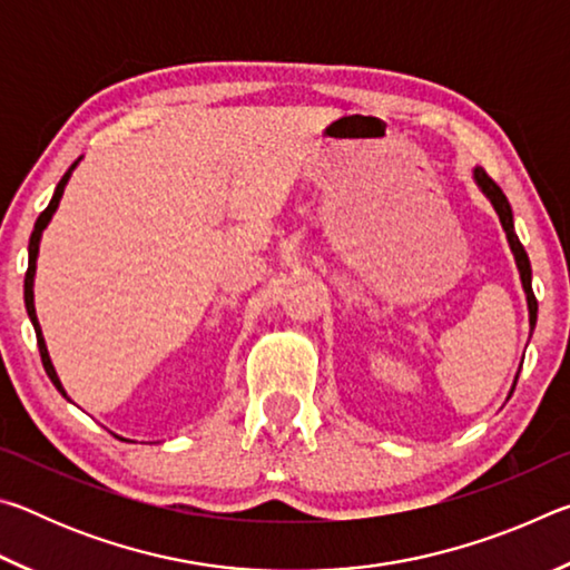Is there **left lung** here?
Here are the masks:
<instances>
[{
    "label": "left lung",
    "mask_w": 570,
    "mask_h": 570,
    "mask_svg": "<svg viewBox=\"0 0 570 570\" xmlns=\"http://www.w3.org/2000/svg\"><path fill=\"white\" fill-rule=\"evenodd\" d=\"M475 180L478 186L482 188V193L490 198V204L495 206L498 216H500V224H503L505 234H508V244H510V250H513L515 256V264H518V272H520V282H523V288H525V296H528V312H530V330L535 326V320H538V302H535V294H533V286H530V262H528V254L523 244H520L518 236H515V228H513V210H510V204L505 198V193L500 190L498 183L488 176L485 170L482 168H475ZM518 382V380H515Z\"/></svg>",
    "instance_id": "1"
}]
</instances>
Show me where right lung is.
I'll list each match as a JSON object with an SVG mask.
<instances>
[{"label": "right lung", "instance_id": "1", "mask_svg": "<svg viewBox=\"0 0 570 570\" xmlns=\"http://www.w3.org/2000/svg\"><path fill=\"white\" fill-rule=\"evenodd\" d=\"M77 166V160L72 163L70 166V170L65 173L62 176V180L57 183V188H55V196H52V200H50V206H47L42 214H40V218H37V224H35V230H32V236H30V266H27V274H24V306H27V314H30V320H32V324H35V332H37V346H40V356H42V366H45V372H47V377L52 380V384L57 390H60L62 394H65V390H62V384H60V380H57V372H55V366H52V362H50V354H47V346H45V340H42V330H40V322H37V314H35V292H32V282H35V262H37V250H40V236H42V230H45V226L50 224V218H52V214H55V208H57V204H60V198H62V190H65V183H67V178H70V173H72V168ZM67 397V394H65Z\"/></svg>", "mask_w": 570, "mask_h": 570}]
</instances>
